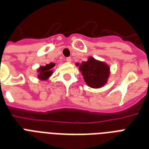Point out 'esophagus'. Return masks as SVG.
I'll return each mask as SVG.
<instances>
[{
  "instance_id": "1",
  "label": "esophagus",
  "mask_w": 149,
  "mask_h": 149,
  "mask_svg": "<svg viewBox=\"0 0 149 149\" xmlns=\"http://www.w3.org/2000/svg\"><path fill=\"white\" fill-rule=\"evenodd\" d=\"M65 60H66V62H68V63H71L72 58H71V57H67V58H65Z\"/></svg>"
}]
</instances>
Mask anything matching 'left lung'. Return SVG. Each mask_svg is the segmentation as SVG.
<instances>
[{
	"label": "left lung",
	"instance_id": "left-lung-1",
	"mask_svg": "<svg viewBox=\"0 0 149 149\" xmlns=\"http://www.w3.org/2000/svg\"><path fill=\"white\" fill-rule=\"evenodd\" d=\"M79 65V63H77ZM79 71L84 76L86 84L92 88H100L107 83L110 74V69L103 62L89 58L86 62H83L79 66Z\"/></svg>",
	"mask_w": 149,
	"mask_h": 149
}]
</instances>
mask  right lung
I'll list each match as a JSON object with an SVG mask.
<instances>
[{"mask_svg":"<svg viewBox=\"0 0 149 149\" xmlns=\"http://www.w3.org/2000/svg\"><path fill=\"white\" fill-rule=\"evenodd\" d=\"M55 66V63H49L45 65V66H41L38 70V77L40 79H47L52 74V68Z\"/></svg>","mask_w":149,"mask_h":149,"instance_id":"1","label":"right lung"}]
</instances>
